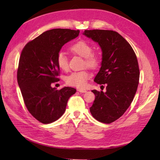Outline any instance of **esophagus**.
<instances>
[{
  "instance_id": "esophagus-1",
  "label": "esophagus",
  "mask_w": 160,
  "mask_h": 160,
  "mask_svg": "<svg viewBox=\"0 0 160 160\" xmlns=\"http://www.w3.org/2000/svg\"><path fill=\"white\" fill-rule=\"evenodd\" d=\"M78 91H79L80 93H86L87 90L86 89H78Z\"/></svg>"
}]
</instances>
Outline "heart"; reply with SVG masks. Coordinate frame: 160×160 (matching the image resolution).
I'll use <instances>...</instances> for the list:
<instances>
[{
  "label": "heart",
  "instance_id": "1",
  "mask_svg": "<svg viewBox=\"0 0 160 160\" xmlns=\"http://www.w3.org/2000/svg\"><path fill=\"white\" fill-rule=\"evenodd\" d=\"M72 52L82 58L87 67L95 69L100 64V58L97 54L93 53V47L89 42L80 40L71 47ZM57 64L60 69L67 71L69 68L68 58L63 52H60L57 55ZM91 77V74L87 71H81L73 72L66 78V82L71 86L83 88L87 85V80Z\"/></svg>",
  "mask_w": 160,
  "mask_h": 160
}]
</instances>
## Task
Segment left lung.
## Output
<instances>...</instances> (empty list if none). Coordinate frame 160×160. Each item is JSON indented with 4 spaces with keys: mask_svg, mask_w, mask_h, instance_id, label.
I'll list each match as a JSON object with an SVG mask.
<instances>
[{
    "mask_svg": "<svg viewBox=\"0 0 160 160\" xmlns=\"http://www.w3.org/2000/svg\"><path fill=\"white\" fill-rule=\"evenodd\" d=\"M82 34L98 43L101 67L94 81L107 84L106 91L92 90L96 96L90 112L102 123L120 118L130 107L136 93L140 70L136 55L127 40L111 30H85Z\"/></svg>",
    "mask_w": 160,
    "mask_h": 160,
    "instance_id": "1",
    "label": "left lung"
}]
</instances>
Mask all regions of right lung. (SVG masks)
I'll return each mask as SVG.
<instances>
[{
  "instance_id": "1",
  "label": "right lung",
  "mask_w": 160,
  "mask_h": 160,
  "mask_svg": "<svg viewBox=\"0 0 160 160\" xmlns=\"http://www.w3.org/2000/svg\"><path fill=\"white\" fill-rule=\"evenodd\" d=\"M79 33L69 29L48 30L29 42L21 52L17 71L18 86L29 112L43 124L62 116L68 100L76 92L69 87L57 90L52 84L60 80L58 53Z\"/></svg>"
}]
</instances>
